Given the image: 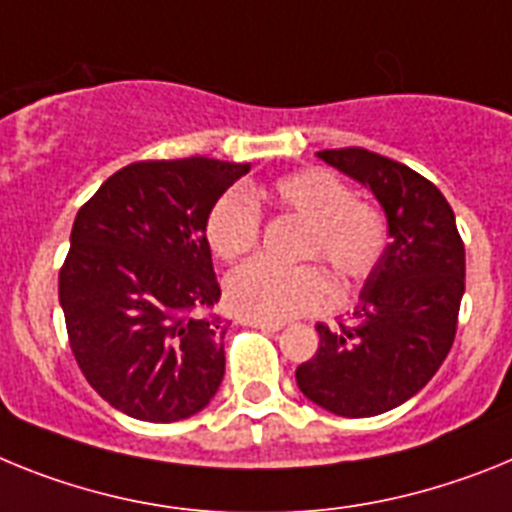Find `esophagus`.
Instances as JSON below:
<instances>
[{"label": "esophagus", "mask_w": 512, "mask_h": 512, "mask_svg": "<svg viewBox=\"0 0 512 512\" xmlns=\"http://www.w3.org/2000/svg\"><path fill=\"white\" fill-rule=\"evenodd\" d=\"M242 324H247V327H255V330H262V332L283 330V322H265V319H242Z\"/></svg>", "instance_id": "obj_1"}]
</instances>
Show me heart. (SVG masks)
<instances>
[{
	"label": "heart",
	"instance_id": "1",
	"mask_svg": "<svg viewBox=\"0 0 512 512\" xmlns=\"http://www.w3.org/2000/svg\"><path fill=\"white\" fill-rule=\"evenodd\" d=\"M278 211L306 224L301 260L327 262L342 281L363 283L379 268L389 247V226L379 208L355 198L340 175L322 167L291 172L265 190ZM262 216L244 190H229L208 213V242L224 260H239L260 242ZM335 281L319 265L278 268L268 260L231 270L224 283L226 304L239 317L283 322L335 301Z\"/></svg>",
	"mask_w": 512,
	"mask_h": 512
}]
</instances>
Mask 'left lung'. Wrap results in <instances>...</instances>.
<instances>
[{
    "instance_id": "left-lung-1",
    "label": "left lung",
    "mask_w": 512,
    "mask_h": 512,
    "mask_svg": "<svg viewBox=\"0 0 512 512\" xmlns=\"http://www.w3.org/2000/svg\"><path fill=\"white\" fill-rule=\"evenodd\" d=\"M317 157L371 188L391 242L353 322L317 324L319 348L296 368V384L335 415L373 417L415 397L446 361L464 296V242L441 190L407 164L361 146Z\"/></svg>"
}]
</instances>
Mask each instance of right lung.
Returning <instances> with one entry per match:
<instances>
[{"label":"right lung","mask_w":512,"mask_h":512,"mask_svg":"<svg viewBox=\"0 0 512 512\" xmlns=\"http://www.w3.org/2000/svg\"><path fill=\"white\" fill-rule=\"evenodd\" d=\"M250 164L133 162L79 208L59 273L71 353L110 407L146 422L201 412L224 379L229 322L208 213Z\"/></svg>","instance_id":"right-lung-1"}]
</instances>
